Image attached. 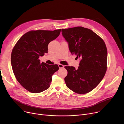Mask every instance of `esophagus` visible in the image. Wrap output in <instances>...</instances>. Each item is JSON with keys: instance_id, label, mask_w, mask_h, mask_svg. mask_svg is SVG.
I'll list each match as a JSON object with an SVG mask.
<instances>
[{"instance_id": "34e87169", "label": "esophagus", "mask_w": 124, "mask_h": 124, "mask_svg": "<svg viewBox=\"0 0 124 124\" xmlns=\"http://www.w3.org/2000/svg\"><path fill=\"white\" fill-rule=\"evenodd\" d=\"M58 66H59V68H63L64 67V66L63 65L61 64H58Z\"/></svg>"}]
</instances>
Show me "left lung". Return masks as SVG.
Returning a JSON list of instances; mask_svg holds the SVG:
<instances>
[{"instance_id":"left-lung-1","label":"left lung","mask_w":124,"mask_h":124,"mask_svg":"<svg viewBox=\"0 0 124 124\" xmlns=\"http://www.w3.org/2000/svg\"><path fill=\"white\" fill-rule=\"evenodd\" d=\"M62 34L71 53L81 59L77 69L65 66L68 72L64 78L66 86L77 93H88L106 73L108 52L105 43L93 31L82 27L62 29Z\"/></svg>"}]
</instances>
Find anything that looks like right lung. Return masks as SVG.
<instances>
[{"label":"right lung","mask_w":124,"mask_h":124,"mask_svg":"<svg viewBox=\"0 0 124 124\" xmlns=\"http://www.w3.org/2000/svg\"><path fill=\"white\" fill-rule=\"evenodd\" d=\"M54 31H30L19 39L13 48L11 63L18 82L29 92L37 93L48 89L58 65L41 63L39 57L48 53V45L60 35Z\"/></svg>","instance_id":"obj_1"}]
</instances>
